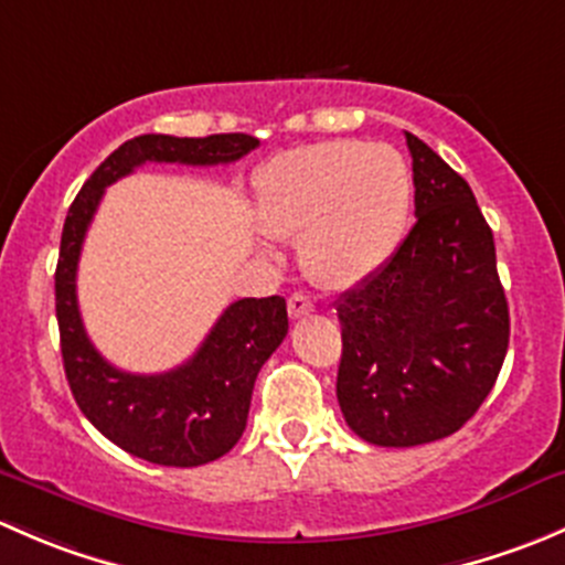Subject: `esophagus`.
<instances>
[{
  "instance_id": "1",
  "label": "esophagus",
  "mask_w": 565,
  "mask_h": 565,
  "mask_svg": "<svg viewBox=\"0 0 565 565\" xmlns=\"http://www.w3.org/2000/svg\"><path fill=\"white\" fill-rule=\"evenodd\" d=\"M287 311H289V317H292V319H300V317H306V315H311V311H315V303H311L309 295L295 292L292 298L287 300Z\"/></svg>"
}]
</instances>
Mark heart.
I'll use <instances>...</instances> for the list:
<instances>
[{"label": "heart", "instance_id": "1", "mask_svg": "<svg viewBox=\"0 0 565 565\" xmlns=\"http://www.w3.org/2000/svg\"><path fill=\"white\" fill-rule=\"evenodd\" d=\"M413 177L388 145L317 141L281 152L259 182V224L300 241L306 273L328 289L366 281L391 259L407 226Z\"/></svg>", "mask_w": 565, "mask_h": 565}]
</instances>
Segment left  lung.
Listing matches in <instances>:
<instances>
[{
  "instance_id": "left-lung-1",
  "label": "left lung",
  "mask_w": 565,
  "mask_h": 565,
  "mask_svg": "<svg viewBox=\"0 0 565 565\" xmlns=\"http://www.w3.org/2000/svg\"><path fill=\"white\" fill-rule=\"evenodd\" d=\"M407 136L415 226L335 303V396L347 426L383 448L443 440L476 415L509 350L494 237L465 177Z\"/></svg>"
}]
</instances>
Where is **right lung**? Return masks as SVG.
I'll use <instances>...</instances> for the list:
<instances>
[{"label":"right lung","mask_w":565,"mask_h":565,"mask_svg":"<svg viewBox=\"0 0 565 565\" xmlns=\"http://www.w3.org/2000/svg\"><path fill=\"white\" fill-rule=\"evenodd\" d=\"M256 147L259 139L248 134L136 136L84 182L62 226L54 292L67 385L100 435L152 465L199 467L235 448L246 429L256 374L289 330L287 300L278 295L237 300L182 366L163 374L122 372L95 350L78 315L76 270L84 235L106 188L141 163L215 167L241 161Z\"/></svg>","instance_id":"obj_1"}]
</instances>
